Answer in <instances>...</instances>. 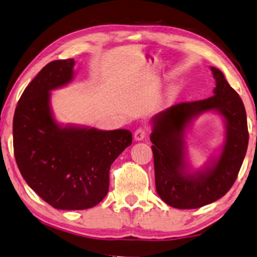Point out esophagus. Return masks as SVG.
I'll return each mask as SVG.
<instances>
[{"instance_id": "34e87169", "label": "esophagus", "mask_w": 257, "mask_h": 257, "mask_svg": "<svg viewBox=\"0 0 257 257\" xmlns=\"http://www.w3.org/2000/svg\"><path fill=\"white\" fill-rule=\"evenodd\" d=\"M147 136V130L144 128H139L135 130V133H134V139H135V141H142L144 140V137Z\"/></svg>"}]
</instances>
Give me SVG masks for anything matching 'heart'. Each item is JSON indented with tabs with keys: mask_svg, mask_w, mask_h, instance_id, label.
Returning a JSON list of instances; mask_svg holds the SVG:
<instances>
[{
	"mask_svg": "<svg viewBox=\"0 0 257 257\" xmlns=\"http://www.w3.org/2000/svg\"><path fill=\"white\" fill-rule=\"evenodd\" d=\"M170 94H172V91H171V92H170Z\"/></svg>",
	"mask_w": 257,
	"mask_h": 257,
	"instance_id": "heart-1",
	"label": "heart"
}]
</instances>
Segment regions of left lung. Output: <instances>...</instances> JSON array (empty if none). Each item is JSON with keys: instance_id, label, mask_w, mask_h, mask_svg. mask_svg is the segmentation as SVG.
I'll return each instance as SVG.
<instances>
[{"instance_id": "1", "label": "left lung", "mask_w": 257, "mask_h": 257, "mask_svg": "<svg viewBox=\"0 0 257 257\" xmlns=\"http://www.w3.org/2000/svg\"><path fill=\"white\" fill-rule=\"evenodd\" d=\"M215 79L214 95L180 102L153 117L150 141L154 154L155 183L161 199L171 207L199 208L220 199L230 190L248 148L247 115L238 94L220 70L211 67ZM215 110L226 122V141L218 161L191 174L185 162L183 133L201 112Z\"/></svg>"}]
</instances>
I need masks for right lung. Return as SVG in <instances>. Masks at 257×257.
<instances>
[{"label": "right lung", "mask_w": 257, "mask_h": 257, "mask_svg": "<svg viewBox=\"0 0 257 257\" xmlns=\"http://www.w3.org/2000/svg\"><path fill=\"white\" fill-rule=\"evenodd\" d=\"M74 59L55 60L24 89L13 122L14 154L21 175L57 209L91 208L107 196L110 165L132 144L127 129L60 127L50 91L73 78Z\"/></svg>", "instance_id": "1"}]
</instances>
